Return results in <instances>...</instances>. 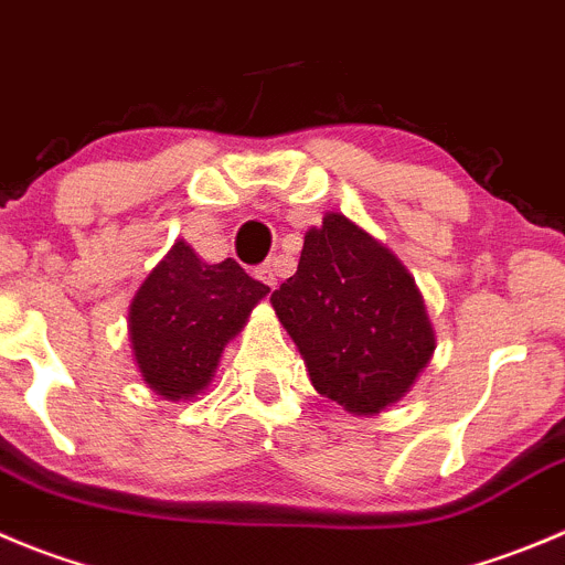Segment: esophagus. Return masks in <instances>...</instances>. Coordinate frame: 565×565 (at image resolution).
<instances>
[{
  "instance_id": "1",
  "label": "esophagus",
  "mask_w": 565,
  "mask_h": 565,
  "mask_svg": "<svg viewBox=\"0 0 565 565\" xmlns=\"http://www.w3.org/2000/svg\"><path fill=\"white\" fill-rule=\"evenodd\" d=\"M257 277H260L268 288L277 286V263H263V266L257 268Z\"/></svg>"
}]
</instances>
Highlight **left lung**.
<instances>
[{"mask_svg": "<svg viewBox=\"0 0 565 565\" xmlns=\"http://www.w3.org/2000/svg\"><path fill=\"white\" fill-rule=\"evenodd\" d=\"M271 305L313 388L352 413L399 402L435 349L405 266L338 213L305 235L297 274L271 294Z\"/></svg>", "mask_w": 565, "mask_h": 565, "instance_id": "obj_1", "label": "left lung"}]
</instances>
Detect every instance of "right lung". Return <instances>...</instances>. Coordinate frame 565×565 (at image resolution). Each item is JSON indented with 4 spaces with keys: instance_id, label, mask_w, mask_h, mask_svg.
I'll return each instance as SVG.
<instances>
[{
    "instance_id": "right-lung-1",
    "label": "right lung",
    "mask_w": 565,
    "mask_h": 565,
    "mask_svg": "<svg viewBox=\"0 0 565 565\" xmlns=\"http://www.w3.org/2000/svg\"><path fill=\"white\" fill-rule=\"evenodd\" d=\"M268 286L233 257L202 263L177 241L138 288L130 308V338L149 388L185 399L211 383L222 349L249 319Z\"/></svg>"
}]
</instances>
